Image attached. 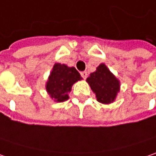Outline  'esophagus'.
<instances>
[{
  "instance_id": "esophagus-1",
  "label": "esophagus",
  "mask_w": 156,
  "mask_h": 156,
  "mask_svg": "<svg viewBox=\"0 0 156 156\" xmlns=\"http://www.w3.org/2000/svg\"><path fill=\"white\" fill-rule=\"evenodd\" d=\"M80 75H81V77L83 78H87V72H86V71H82V72L80 73Z\"/></svg>"
}]
</instances>
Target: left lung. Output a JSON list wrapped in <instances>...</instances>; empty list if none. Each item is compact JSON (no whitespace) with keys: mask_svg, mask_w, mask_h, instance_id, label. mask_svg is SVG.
<instances>
[{"mask_svg":"<svg viewBox=\"0 0 156 156\" xmlns=\"http://www.w3.org/2000/svg\"><path fill=\"white\" fill-rule=\"evenodd\" d=\"M86 81L96 94L98 102L109 104L116 98L119 89V82L104 64H101L97 71L91 73Z\"/></svg>","mask_w":156,"mask_h":156,"instance_id":"8db88e82","label":"left lung"}]
</instances>
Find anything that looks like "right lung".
<instances>
[{
  "label": "right lung",
  "mask_w": 156,
  "mask_h": 156,
  "mask_svg": "<svg viewBox=\"0 0 156 156\" xmlns=\"http://www.w3.org/2000/svg\"><path fill=\"white\" fill-rule=\"evenodd\" d=\"M80 74L74 67L56 64L47 82L46 90L57 102H63L69 98L68 92L72 85L81 79Z\"/></svg>",
  "instance_id": "add662e5"
}]
</instances>
